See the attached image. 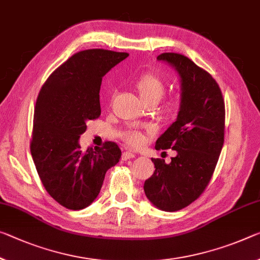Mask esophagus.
I'll list each match as a JSON object with an SVG mask.
<instances>
[{"instance_id":"obj_1","label":"esophagus","mask_w":260,"mask_h":260,"mask_svg":"<svg viewBox=\"0 0 260 260\" xmlns=\"http://www.w3.org/2000/svg\"><path fill=\"white\" fill-rule=\"evenodd\" d=\"M134 156H135V155L133 154V152H131V151H123L122 155H121V159H122V160H127V159L133 158Z\"/></svg>"}]
</instances>
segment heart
<instances>
[{"instance_id":"heart-1","label":"heart","mask_w":260,"mask_h":260,"mask_svg":"<svg viewBox=\"0 0 260 260\" xmlns=\"http://www.w3.org/2000/svg\"><path fill=\"white\" fill-rule=\"evenodd\" d=\"M139 96L145 104L155 105L166 92V84L163 80L152 73H146L138 78L135 82ZM179 98L177 96H169L163 101L162 110L166 114H174L179 109ZM152 131L148 129L142 132L137 128H128L121 133V138L127 145L137 148L141 147L151 137Z\"/></svg>"}]
</instances>
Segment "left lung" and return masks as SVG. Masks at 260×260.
I'll list each match as a JSON object with an SVG mask.
<instances>
[{
	"label": "left lung",
	"instance_id": "left-lung-1",
	"mask_svg": "<svg viewBox=\"0 0 260 260\" xmlns=\"http://www.w3.org/2000/svg\"><path fill=\"white\" fill-rule=\"evenodd\" d=\"M178 72L182 102L177 120L156 141L157 150L172 149L176 157L167 164L151 158L155 171L143 188L152 205L166 212L183 209L207 187L224 142V100L211 74L178 53H162Z\"/></svg>",
	"mask_w": 260,
	"mask_h": 260
}]
</instances>
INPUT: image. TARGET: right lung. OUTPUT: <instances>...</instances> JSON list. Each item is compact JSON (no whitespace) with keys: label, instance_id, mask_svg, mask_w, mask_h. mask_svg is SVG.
Returning a JSON list of instances; mask_svg holds the SVG:
<instances>
[{"label":"right lung","instance_id":"add662e5","mask_svg":"<svg viewBox=\"0 0 260 260\" xmlns=\"http://www.w3.org/2000/svg\"><path fill=\"white\" fill-rule=\"evenodd\" d=\"M127 56L102 48L77 52L48 76L37 98L31 155L45 189L68 209L88 207L121 157L115 142L83 151L78 139L101 115L102 78Z\"/></svg>","mask_w":260,"mask_h":260}]
</instances>
